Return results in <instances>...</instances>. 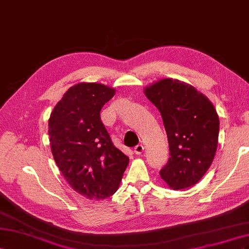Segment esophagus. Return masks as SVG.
<instances>
[{
    "label": "esophagus",
    "mask_w": 249,
    "mask_h": 249,
    "mask_svg": "<svg viewBox=\"0 0 249 249\" xmlns=\"http://www.w3.org/2000/svg\"><path fill=\"white\" fill-rule=\"evenodd\" d=\"M133 151H134V153H136L137 155H141L142 153L144 152V146L143 145H138V146L134 147Z\"/></svg>",
    "instance_id": "obj_1"
}]
</instances>
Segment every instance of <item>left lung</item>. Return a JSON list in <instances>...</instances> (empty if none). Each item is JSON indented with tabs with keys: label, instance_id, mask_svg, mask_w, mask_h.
<instances>
[{
	"label": "left lung",
	"instance_id": "1",
	"mask_svg": "<svg viewBox=\"0 0 249 249\" xmlns=\"http://www.w3.org/2000/svg\"><path fill=\"white\" fill-rule=\"evenodd\" d=\"M145 96L160 112L170 158L160 174L173 190L194 186L211 167L219 136L214 105L192 85L166 78L149 85Z\"/></svg>",
	"mask_w": 249,
	"mask_h": 249
}]
</instances>
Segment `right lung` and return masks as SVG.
Segmentation results:
<instances>
[{"label":"right lung","mask_w":249,"mask_h":249,"mask_svg":"<svg viewBox=\"0 0 249 249\" xmlns=\"http://www.w3.org/2000/svg\"><path fill=\"white\" fill-rule=\"evenodd\" d=\"M101 83L70 88L49 119L50 146L56 165L77 193L90 200L117 192L129 159L112 144L100 111L115 95Z\"/></svg>","instance_id":"right-lung-1"}]
</instances>
